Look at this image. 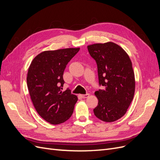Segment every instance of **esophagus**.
Here are the masks:
<instances>
[{"label":"esophagus","instance_id":"esophagus-1","mask_svg":"<svg viewBox=\"0 0 160 160\" xmlns=\"http://www.w3.org/2000/svg\"><path fill=\"white\" fill-rule=\"evenodd\" d=\"M89 96V94L87 93V94H83V95H81V97L82 98H88V97Z\"/></svg>","mask_w":160,"mask_h":160}]
</instances>
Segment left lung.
Returning a JSON list of instances; mask_svg holds the SVG:
<instances>
[{
  "label": "left lung",
  "mask_w": 160,
  "mask_h": 160,
  "mask_svg": "<svg viewBox=\"0 0 160 160\" xmlns=\"http://www.w3.org/2000/svg\"><path fill=\"white\" fill-rule=\"evenodd\" d=\"M98 65L99 83L103 89L95 92L98 105L95 115L105 122H113L126 113L135 88L132 62L123 48L113 42L88 46Z\"/></svg>",
  "instance_id": "8db88e82"
}]
</instances>
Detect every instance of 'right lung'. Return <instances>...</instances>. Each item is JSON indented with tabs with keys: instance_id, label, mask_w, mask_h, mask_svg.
Here are the masks:
<instances>
[{
	"instance_id": "right-lung-1",
	"label": "right lung",
	"mask_w": 160,
	"mask_h": 160,
	"mask_svg": "<svg viewBox=\"0 0 160 160\" xmlns=\"http://www.w3.org/2000/svg\"><path fill=\"white\" fill-rule=\"evenodd\" d=\"M80 48L45 51L32 59L28 67L27 83L37 112L52 125L64 123L73 113L78 100L69 89L62 91L65 67Z\"/></svg>"
}]
</instances>
